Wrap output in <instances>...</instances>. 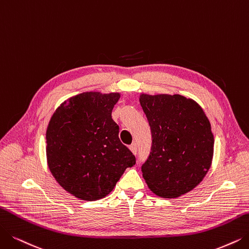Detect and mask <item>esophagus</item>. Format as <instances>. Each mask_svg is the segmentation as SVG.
Returning a JSON list of instances; mask_svg holds the SVG:
<instances>
[{
    "label": "esophagus",
    "instance_id": "esophagus-1",
    "mask_svg": "<svg viewBox=\"0 0 249 249\" xmlns=\"http://www.w3.org/2000/svg\"><path fill=\"white\" fill-rule=\"evenodd\" d=\"M130 149H131V151H132L134 154H137V152H138V146H137L136 143H133V144L130 146Z\"/></svg>",
    "mask_w": 249,
    "mask_h": 249
}]
</instances>
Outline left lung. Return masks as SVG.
<instances>
[{"label":"left lung","instance_id":"1","mask_svg":"<svg viewBox=\"0 0 249 249\" xmlns=\"http://www.w3.org/2000/svg\"><path fill=\"white\" fill-rule=\"evenodd\" d=\"M152 145L141 170L150 190L176 198L199 184L210 170L214 139L208 118L192 99L181 95L140 96Z\"/></svg>","mask_w":249,"mask_h":249}]
</instances>
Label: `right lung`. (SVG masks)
I'll return each instance as SVG.
<instances>
[{"label":"right lung","mask_w":249,"mask_h":249,"mask_svg":"<svg viewBox=\"0 0 249 249\" xmlns=\"http://www.w3.org/2000/svg\"><path fill=\"white\" fill-rule=\"evenodd\" d=\"M119 94L87 92L59 106L47 128V159L62 188L93 201L110 193L136 157L111 117Z\"/></svg>","instance_id":"add662e5"}]
</instances>
